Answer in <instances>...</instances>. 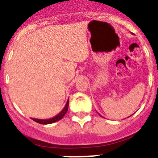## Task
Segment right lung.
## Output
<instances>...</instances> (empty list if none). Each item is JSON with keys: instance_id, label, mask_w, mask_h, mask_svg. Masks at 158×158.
Masks as SVG:
<instances>
[{"instance_id": "1", "label": "right lung", "mask_w": 158, "mask_h": 158, "mask_svg": "<svg viewBox=\"0 0 158 158\" xmlns=\"http://www.w3.org/2000/svg\"><path fill=\"white\" fill-rule=\"evenodd\" d=\"M69 99H68L67 102H66V106H65V107L63 108V109L58 114H56L55 117L51 118H49V119H36V118H32V119H33L34 122H37V123H40V124H42V125H48V124H52L56 122H58V121H60V119L63 118V116H64L65 114H66V113L67 112L68 108H69Z\"/></svg>"}]
</instances>
